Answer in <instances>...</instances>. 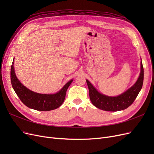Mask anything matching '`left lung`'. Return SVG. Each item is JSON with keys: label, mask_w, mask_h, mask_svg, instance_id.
Returning a JSON list of instances; mask_svg holds the SVG:
<instances>
[{"label": "left lung", "mask_w": 154, "mask_h": 154, "mask_svg": "<svg viewBox=\"0 0 154 154\" xmlns=\"http://www.w3.org/2000/svg\"><path fill=\"white\" fill-rule=\"evenodd\" d=\"M144 78V69L141 62V72L136 83L119 96L111 97L102 94L86 80L89 90V97L92 103L97 108L106 111H119L126 109L131 105L140 92Z\"/></svg>", "instance_id": "1"}]
</instances>
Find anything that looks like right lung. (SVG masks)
<instances>
[{"instance_id": "right-lung-1", "label": "right lung", "mask_w": 154, "mask_h": 154, "mask_svg": "<svg viewBox=\"0 0 154 154\" xmlns=\"http://www.w3.org/2000/svg\"><path fill=\"white\" fill-rule=\"evenodd\" d=\"M14 59L11 67V82L14 91L21 101L30 109L40 111H49L58 108L66 97V91L73 80H70L56 94H44L31 91L18 80L14 69Z\"/></svg>"}]
</instances>
